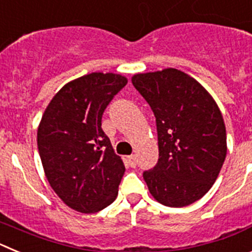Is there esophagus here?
<instances>
[{
  "label": "esophagus",
  "mask_w": 252,
  "mask_h": 252,
  "mask_svg": "<svg viewBox=\"0 0 252 252\" xmlns=\"http://www.w3.org/2000/svg\"><path fill=\"white\" fill-rule=\"evenodd\" d=\"M127 162L128 165L131 166V168H136V158H135V155H130V157H127Z\"/></svg>",
  "instance_id": "esophagus-1"
}]
</instances>
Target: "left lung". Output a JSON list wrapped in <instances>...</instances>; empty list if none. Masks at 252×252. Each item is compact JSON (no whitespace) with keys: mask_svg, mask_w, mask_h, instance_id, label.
Wrapping results in <instances>:
<instances>
[{"mask_svg":"<svg viewBox=\"0 0 252 252\" xmlns=\"http://www.w3.org/2000/svg\"><path fill=\"white\" fill-rule=\"evenodd\" d=\"M131 82L157 119L159 160L144 173L149 192L168 207L194 203L212 188L226 158L221 111L199 82L175 68L137 73Z\"/></svg>","mask_w":252,"mask_h":252,"instance_id":"1","label":"left lung"}]
</instances>
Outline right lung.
<instances>
[{
	"label": "right lung",
	"instance_id": "add662e5",
	"mask_svg": "<svg viewBox=\"0 0 252 252\" xmlns=\"http://www.w3.org/2000/svg\"><path fill=\"white\" fill-rule=\"evenodd\" d=\"M127 78L94 72L68 82L46 106L37 127V149L49 184L81 213H95L119 194L121 158L102 130V115Z\"/></svg>",
	"mask_w": 252,
	"mask_h": 252
}]
</instances>
